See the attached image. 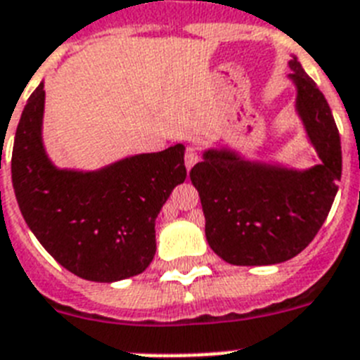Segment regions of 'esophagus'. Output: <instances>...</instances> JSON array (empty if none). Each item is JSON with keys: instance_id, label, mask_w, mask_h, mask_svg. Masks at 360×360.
I'll list each match as a JSON object with an SVG mask.
<instances>
[{"instance_id": "34e87169", "label": "esophagus", "mask_w": 360, "mask_h": 360, "mask_svg": "<svg viewBox=\"0 0 360 360\" xmlns=\"http://www.w3.org/2000/svg\"><path fill=\"white\" fill-rule=\"evenodd\" d=\"M184 158H186V167H187V171H189V169H191L193 165L198 162V149L193 146H189L186 149V156H184Z\"/></svg>"}]
</instances>
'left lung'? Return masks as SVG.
I'll return each mask as SVG.
<instances>
[{
  "instance_id": "obj_1",
  "label": "left lung",
  "mask_w": 360,
  "mask_h": 360,
  "mask_svg": "<svg viewBox=\"0 0 360 360\" xmlns=\"http://www.w3.org/2000/svg\"><path fill=\"white\" fill-rule=\"evenodd\" d=\"M290 69L295 109L319 164L293 169L220 147L204 150L189 173L200 195L205 238L233 266H271L297 257L315 238L339 191L342 150L330 105L295 56Z\"/></svg>"
}]
</instances>
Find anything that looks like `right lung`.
Masks as SVG:
<instances>
[{
	"label": "right lung",
	"instance_id": "obj_1",
	"mask_svg": "<svg viewBox=\"0 0 360 360\" xmlns=\"http://www.w3.org/2000/svg\"><path fill=\"white\" fill-rule=\"evenodd\" d=\"M43 109L39 84L12 149V186L30 231L85 281L116 282L146 271L156 253V217L187 176L186 147L127 156L96 171L60 169L43 147Z\"/></svg>",
	"mask_w": 360,
	"mask_h": 360
}]
</instances>
